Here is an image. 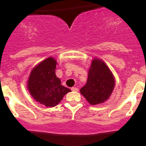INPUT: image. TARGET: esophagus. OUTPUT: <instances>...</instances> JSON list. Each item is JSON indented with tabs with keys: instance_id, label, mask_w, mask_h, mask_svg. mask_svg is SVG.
<instances>
[{
	"instance_id": "obj_1",
	"label": "esophagus",
	"mask_w": 146,
	"mask_h": 146,
	"mask_svg": "<svg viewBox=\"0 0 146 146\" xmlns=\"http://www.w3.org/2000/svg\"><path fill=\"white\" fill-rule=\"evenodd\" d=\"M78 88H77V87H72L71 88V90L72 91H75V92H77V91H78Z\"/></svg>"
}]
</instances>
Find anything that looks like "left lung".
Segmentation results:
<instances>
[{
    "instance_id": "8db88e82",
    "label": "left lung",
    "mask_w": 146,
    "mask_h": 146,
    "mask_svg": "<svg viewBox=\"0 0 146 146\" xmlns=\"http://www.w3.org/2000/svg\"><path fill=\"white\" fill-rule=\"evenodd\" d=\"M115 87V79L106 64L93 59L88 71L87 82L80 89L81 94L91 105L104 102L111 95Z\"/></svg>"
}]
</instances>
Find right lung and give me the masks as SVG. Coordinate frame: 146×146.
<instances>
[{
  "label": "right lung",
  "mask_w": 146,
  "mask_h": 146,
  "mask_svg": "<svg viewBox=\"0 0 146 146\" xmlns=\"http://www.w3.org/2000/svg\"><path fill=\"white\" fill-rule=\"evenodd\" d=\"M56 64L51 57L44 60L31 71L28 80L30 94L35 100L47 107L56 106L66 93L71 92L56 77Z\"/></svg>",
  "instance_id": "add662e5"
}]
</instances>
